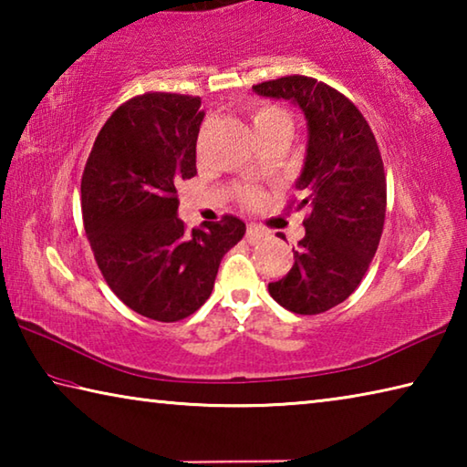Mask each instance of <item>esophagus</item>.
Returning <instances> with one entry per match:
<instances>
[{
	"label": "esophagus",
	"mask_w": 467,
	"mask_h": 467,
	"mask_svg": "<svg viewBox=\"0 0 467 467\" xmlns=\"http://www.w3.org/2000/svg\"><path fill=\"white\" fill-rule=\"evenodd\" d=\"M267 234V231L264 226H259V224H247V241L249 243H255V241H259V239H264V236Z\"/></svg>",
	"instance_id": "34e87169"
}]
</instances>
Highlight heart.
I'll return each instance as SVG.
<instances>
[{"label": "heart", "mask_w": 467, "mask_h": 467, "mask_svg": "<svg viewBox=\"0 0 467 467\" xmlns=\"http://www.w3.org/2000/svg\"><path fill=\"white\" fill-rule=\"evenodd\" d=\"M251 121L255 136H264V133L272 131L292 133V130H295V121H292L288 110L278 105H267V102L251 107ZM259 200H262V195H259L257 189L244 187L241 192V202L244 205H255Z\"/></svg>", "instance_id": "1"}]
</instances>
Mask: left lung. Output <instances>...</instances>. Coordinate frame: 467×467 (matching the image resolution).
<instances>
[{"label": "left lung", "mask_w": 467, "mask_h": 467, "mask_svg": "<svg viewBox=\"0 0 467 467\" xmlns=\"http://www.w3.org/2000/svg\"><path fill=\"white\" fill-rule=\"evenodd\" d=\"M262 97L286 99L309 125L305 169L296 181L309 208L295 265L267 284L272 298L296 315H319L352 295L383 234L387 183L375 133L350 99L309 76H284L253 86Z\"/></svg>", "instance_id": "8db88e82"}]
</instances>
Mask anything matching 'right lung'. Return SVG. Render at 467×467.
<instances>
[{
	"label": "right lung",
	"instance_id": "1",
	"mask_svg": "<svg viewBox=\"0 0 467 467\" xmlns=\"http://www.w3.org/2000/svg\"><path fill=\"white\" fill-rule=\"evenodd\" d=\"M202 99L146 92L113 110L82 172V218L109 288L131 311L172 323L214 288L224 253L244 223L223 216L193 228L177 218L179 181L197 175Z\"/></svg>",
	"mask_w": 467,
	"mask_h": 467
}]
</instances>
